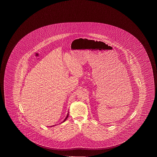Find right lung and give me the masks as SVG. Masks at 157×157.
<instances>
[{
  "label": "right lung",
  "mask_w": 157,
  "mask_h": 157,
  "mask_svg": "<svg viewBox=\"0 0 157 157\" xmlns=\"http://www.w3.org/2000/svg\"><path fill=\"white\" fill-rule=\"evenodd\" d=\"M68 114H67V117H66V118L64 119V121H63V122H64V121H66V119H67V118H68ZM63 122H62V123H63Z\"/></svg>",
  "instance_id": "1"
}]
</instances>
